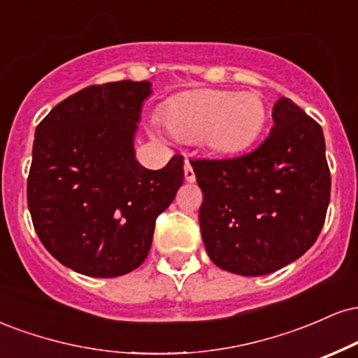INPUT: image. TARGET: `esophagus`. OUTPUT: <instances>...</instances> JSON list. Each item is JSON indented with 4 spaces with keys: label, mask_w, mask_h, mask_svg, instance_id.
Instances as JSON below:
<instances>
[{
    "label": "esophagus",
    "mask_w": 358,
    "mask_h": 358,
    "mask_svg": "<svg viewBox=\"0 0 358 358\" xmlns=\"http://www.w3.org/2000/svg\"><path fill=\"white\" fill-rule=\"evenodd\" d=\"M185 180H187L188 183L195 182V171H193V168L188 159H185Z\"/></svg>",
    "instance_id": "esophagus-1"
}]
</instances>
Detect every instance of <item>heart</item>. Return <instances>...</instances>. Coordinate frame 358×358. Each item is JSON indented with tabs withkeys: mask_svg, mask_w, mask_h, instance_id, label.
I'll return each mask as SVG.
<instances>
[{
	"mask_svg": "<svg viewBox=\"0 0 358 358\" xmlns=\"http://www.w3.org/2000/svg\"><path fill=\"white\" fill-rule=\"evenodd\" d=\"M159 119L175 138L183 141L200 139L212 153L236 155L252 146L261 136L268 109L256 92L200 89L168 101Z\"/></svg>",
	"mask_w": 358,
	"mask_h": 358,
	"instance_id": "1",
	"label": "heart"
}]
</instances>
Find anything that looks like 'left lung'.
Instances as JSON below:
<instances>
[{
	"mask_svg": "<svg viewBox=\"0 0 358 358\" xmlns=\"http://www.w3.org/2000/svg\"><path fill=\"white\" fill-rule=\"evenodd\" d=\"M273 119L269 136L250 153L192 162L208 257L241 276L274 273L301 257L330 203L322 126L287 97L274 104Z\"/></svg>",
	"mask_w": 358,
	"mask_h": 358,
	"instance_id": "obj_1",
	"label": "left lung"
}]
</instances>
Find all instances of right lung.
Wrapping results in <instances>:
<instances>
[{
	"instance_id": "add662e5",
	"label": "right lung",
	"mask_w": 358,
	"mask_h": 358,
	"mask_svg": "<svg viewBox=\"0 0 358 358\" xmlns=\"http://www.w3.org/2000/svg\"><path fill=\"white\" fill-rule=\"evenodd\" d=\"M151 82L90 85L36 126L27 199L45 249L92 278L141 266L156 217L183 183V156L162 170L139 165L134 134Z\"/></svg>"
}]
</instances>
